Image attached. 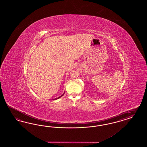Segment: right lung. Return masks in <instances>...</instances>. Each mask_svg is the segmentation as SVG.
Returning a JSON list of instances; mask_svg holds the SVG:
<instances>
[{"label": "right lung", "instance_id": "1", "mask_svg": "<svg viewBox=\"0 0 147 147\" xmlns=\"http://www.w3.org/2000/svg\"><path fill=\"white\" fill-rule=\"evenodd\" d=\"M65 94V93H64L63 94H62V95H61V96H59V98H55V99H54V100H57V99H58V98H61V96H63V94Z\"/></svg>", "mask_w": 147, "mask_h": 147}]
</instances>
